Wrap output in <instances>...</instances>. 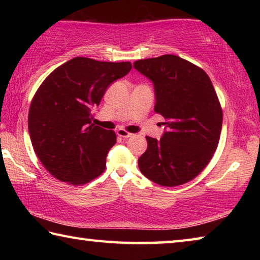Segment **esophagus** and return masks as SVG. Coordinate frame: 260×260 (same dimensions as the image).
<instances>
[{"mask_svg":"<svg viewBox=\"0 0 260 260\" xmlns=\"http://www.w3.org/2000/svg\"><path fill=\"white\" fill-rule=\"evenodd\" d=\"M117 134L119 135L120 138H124V139L131 138V136L133 135V134H132V133H128V132L125 131V129H122V128H119V129H118V131H117Z\"/></svg>","mask_w":260,"mask_h":260,"instance_id":"1","label":"esophagus"}]
</instances>
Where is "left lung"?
Instances as JSON below:
<instances>
[{
	"label": "left lung",
	"instance_id": "left-lung-1",
	"mask_svg": "<svg viewBox=\"0 0 260 260\" xmlns=\"http://www.w3.org/2000/svg\"><path fill=\"white\" fill-rule=\"evenodd\" d=\"M134 68L153 82L155 112L167 128L160 140L147 136L140 171L165 187L190 181L210 162L221 133L222 110L212 82L201 68L175 55L136 60Z\"/></svg>",
	"mask_w": 260,
	"mask_h": 260
}]
</instances>
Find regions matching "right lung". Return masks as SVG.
<instances>
[{
    "mask_svg": "<svg viewBox=\"0 0 260 260\" xmlns=\"http://www.w3.org/2000/svg\"><path fill=\"white\" fill-rule=\"evenodd\" d=\"M129 61L74 57L54 70L35 93L28 132L42 165L59 181L78 186L102 174L116 133L91 124L105 90L131 71Z\"/></svg>",
    "mask_w": 260,
    "mask_h": 260,
    "instance_id": "1",
    "label": "right lung"
}]
</instances>
